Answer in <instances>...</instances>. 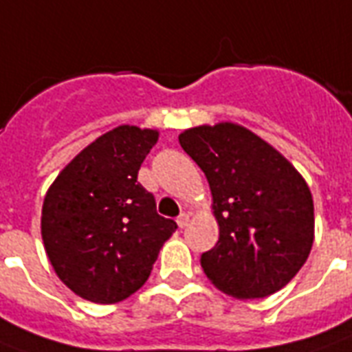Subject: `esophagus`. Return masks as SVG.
Listing matches in <instances>:
<instances>
[{"label": "esophagus", "mask_w": 352, "mask_h": 352, "mask_svg": "<svg viewBox=\"0 0 352 352\" xmlns=\"http://www.w3.org/2000/svg\"><path fill=\"white\" fill-rule=\"evenodd\" d=\"M176 223H178L179 229H186L187 225H189V214H186V212H184V214H179L178 219H176Z\"/></svg>", "instance_id": "34e87169"}]
</instances>
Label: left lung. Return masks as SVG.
<instances>
[{"label": "left lung", "instance_id": "8db88e82", "mask_svg": "<svg viewBox=\"0 0 352 352\" xmlns=\"http://www.w3.org/2000/svg\"><path fill=\"white\" fill-rule=\"evenodd\" d=\"M178 140L206 176L219 225L215 248L201 257L206 278L240 300L283 289L313 245L306 179L274 146L236 123L191 127Z\"/></svg>", "mask_w": 352, "mask_h": 352}]
</instances>
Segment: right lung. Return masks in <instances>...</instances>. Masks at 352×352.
I'll return each mask as SVG.
<instances>
[{"instance_id": "obj_1", "label": "right lung", "mask_w": 352, "mask_h": 352, "mask_svg": "<svg viewBox=\"0 0 352 352\" xmlns=\"http://www.w3.org/2000/svg\"><path fill=\"white\" fill-rule=\"evenodd\" d=\"M159 133L120 125L86 146L46 191L41 234L58 278L80 298L116 304L150 278L178 225L137 182Z\"/></svg>"}]
</instances>
